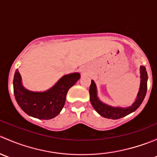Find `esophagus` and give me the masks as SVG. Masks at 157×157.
I'll return each instance as SVG.
<instances>
[{
	"mask_svg": "<svg viewBox=\"0 0 157 157\" xmlns=\"http://www.w3.org/2000/svg\"><path fill=\"white\" fill-rule=\"evenodd\" d=\"M82 72H84V70H83V71H82Z\"/></svg>",
	"mask_w": 157,
	"mask_h": 157,
	"instance_id": "34e87169",
	"label": "esophagus"
}]
</instances>
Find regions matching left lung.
Wrapping results in <instances>:
<instances>
[{"label": "left lung", "mask_w": 157, "mask_h": 157, "mask_svg": "<svg viewBox=\"0 0 157 157\" xmlns=\"http://www.w3.org/2000/svg\"><path fill=\"white\" fill-rule=\"evenodd\" d=\"M140 84L138 93L136 97L135 101L131 106L124 107H114L102 102L97 96V88L93 80H91V84L90 87V102L95 110L104 118L109 119H118L122 117L126 116L137 110L141 105L142 102L144 99L147 93V73L144 66L140 67Z\"/></svg>", "instance_id": "8db88e82"}]
</instances>
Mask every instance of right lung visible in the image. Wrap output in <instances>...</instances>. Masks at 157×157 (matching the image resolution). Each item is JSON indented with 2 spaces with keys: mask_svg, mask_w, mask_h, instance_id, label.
I'll use <instances>...</instances> for the list:
<instances>
[{
  "mask_svg": "<svg viewBox=\"0 0 157 157\" xmlns=\"http://www.w3.org/2000/svg\"><path fill=\"white\" fill-rule=\"evenodd\" d=\"M80 78V73L66 74L48 90L35 92L23 86L21 75L17 70L13 83L14 96L20 108L29 116L39 119H52L62 110L67 91Z\"/></svg>",
  "mask_w": 157,
  "mask_h": 157,
  "instance_id": "right-lung-1",
  "label": "right lung"
}]
</instances>
